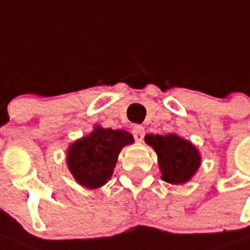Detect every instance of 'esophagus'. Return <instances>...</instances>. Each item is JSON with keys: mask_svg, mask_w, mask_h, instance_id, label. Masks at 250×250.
<instances>
[{"mask_svg": "<svg viewBox=\"0 0 250 250\" xmlns=\"http://www.w3.org/2000/svg\"><path fill=\"white\" fill-rule=\"evenodd\" d=\"M144 127L140 125H133L132 128V133H133V138H135V140H138V142H142L143 138H144Z\"/></svg>", "mask_w": 250, "mask_h": 250, "instance_id": "esophagus-1", "label": "esophagus"}]
</instances>
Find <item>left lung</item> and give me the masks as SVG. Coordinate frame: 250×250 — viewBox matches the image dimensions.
<instances>
[{"label":"left lung","mask_w":250,"mask_h":250,"mask_svg":"<svg viewBox=\"0 0 250 250\" xmlns=\"http://www.w3.org/2000/svg\"><path fill=\"white\" fill-rule=\"evenodd\" d=\"M146 143L149 144L159 159L161 178L173 185L186 184L201 167V155L195 146L176 133L146 135Z\"/></svg>","instance_id":"obj_1"}]
</instances>
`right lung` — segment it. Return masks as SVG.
<instances>
[{"label":"right lung","mask_w":250,"mask_h":250,"mask_svg":"<svg viewBox=\"0 0 250 250\" xmlns=\"http://www.w3.org/2000/svg\"><path fill=\"white\" fill-rule=\"evenodd\" d=\"M132 143V135L125 129L95 125L93 132L70 144L66 164L74 180L83 188L94 190L110 180L122 148Z\"/></svg>","instance_id":"right-lung-1"}]
</instances>
